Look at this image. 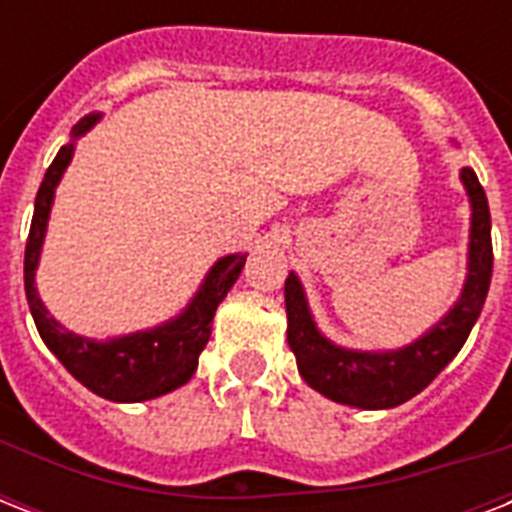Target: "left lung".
<instances>
[{
    "label": "left lung",
    "mask_w": 512,
    "mask_h": 512,
    "mask_svg": "<svg viewBox=\"0 0 512 512\" xmlns=\"http://www.w3.org/2000/svg\"><path fill=\"white\" fill-rule=\"evenodd\" d=\"M460 180L470 201L465 284L457 303L409 345L396 350L342 348L316 327L297 273L292 271L284 281L289 348L297 358L300 377L329 401L356 409H393L428 388L468 340L484 308L494 257L492 217L484 188L470 167H462Z\"/></svg>",
    "instance_id": "left-lung-1"
}]
</instances>
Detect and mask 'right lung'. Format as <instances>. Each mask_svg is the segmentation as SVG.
<instances>
[{
    "label": "right lung",
    "instance_id": "right-lung-1",
    "mask_svg": "<svg viewBox=\"0 0 512 512\" xmlns=\"http://www.w3.org/2000/svg\"><path fill=\"white\" fill-rule=\"evenodd\" d=\"M100 116L103 114H87L84 119H79L71 130V140L60 148L50 170L44 172L26 241L23 281H26V300L36 329H39V337L55 353L60 364L71 372V377H76L84 388L100 398H108L116 404H140V401H151L164 393H172L191 380L199 366V353L212 335V319H215L217 305L223 303V297L236 284L247 255L236 252V255L220 257L207 271L196 295L191 297V303L170 321L156 324L151 329L95 340V337L76 335L60 321L52 319L36 292V268H39L44 236H47L55 188L74 159L76 140L87 135L100 122Z\"/></svg>",
    "mask_w": 512,
    "mask_h": 512
}]
</instances>
